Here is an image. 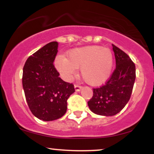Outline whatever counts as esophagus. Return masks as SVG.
<instances>
[{"label": "esophagus", "mask_w": 154, "mask_h": 154, "mask_svg": "<svg viewBox=\"0 0 154 154\" xmlns=\"http://www.w3.org/2000/svg\"><path fill=\"white\" fill-rule=\"evenodd\" d=\"M75 91H79L82 89V86L79 85H75Z\"/></svg>", "instance_id": "1"}]
</instances>
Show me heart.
Returning <instances> with one entry per match:
<instances>
[{
    "label": "heart",
    "mask_w": 154,
    "mask_h": 154,
    "mask_svg": "<svg viewBox=\"0 0 154 154\" xmlns=\"http://www.w3.org/2000/svg\"><path fill=\"white\" fill-rule=\"evenodd\" d=\"M113 55L110 49L98 45L76 48L69 53L67 59L59 57L56 66L65 78L69 79L80 68L81 75L91 85H100L110 76Z\"/></svg>",
    "instance_id": "b5f03b06"
}]
</instances>
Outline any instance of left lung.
<instances>
[{"mask_svg":"<svg viewBox=\"0 0 154 154\" xmlns=\"http://www.w3.org/2000/svg\"><path fill=\"white\" fill-rule=\"evenodd\" d=\"M116 68L105 84L93 88L88 102L90 109L102 116H114L126 106L131 96L135 80V65L126 53L112 44Z\"/></svg>","mask_w":154,"mask_h":154,"instance_id":"left-lung-1","label":"left lung"}]
</instances>
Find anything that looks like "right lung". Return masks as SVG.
I'll return each mask as SVG.
<instances>
[{
    "label": "right lung",
    "mask_w": 154,
    "mask_h": 154,
    "mask_svg": "<svg viewBox=\"0 0 154 154\" xmlns=\"http://www.w3.org/2000/svg\"><path fill=\"white\" fill-rule=\"evenodd\" d=\"M57 42H51L28 58L23 68L22 85L33 115L53 121L66 113L67 99L75 91L72 83L64 82L54 64Z\"/></svg>",
    "instance_id": "1"
}]
</instances>
